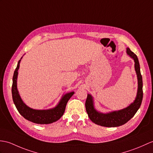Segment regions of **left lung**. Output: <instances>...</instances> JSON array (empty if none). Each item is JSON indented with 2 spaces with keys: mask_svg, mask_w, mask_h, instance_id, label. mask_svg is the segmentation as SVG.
<instances>
[{
  "mask_svg": "<svg viewBox=\"0 0 153 153\" xmlns=\"http://www.w3.org/2000/svg\"><path fill=\"white\" fill-rule=\"evenodd\" d=\"M126 52L128 55L134 59L135 62V70H136L138 80V89L136 100L126 108L104 114V113L98 112L94 109L93 97H91V95L87 94V100L85 102V108H86L87 113L89 119L98 125L105 127H117L125 125L132 118L137 111L138 109L140 108L143 93V81H142V76L140 72L139 60L136 55L129 48H127Z\"/></svg>",
  "mask_w": 153,
  "mask_h": 153,
  "instance_id": "obj_1",
  "label": "left lung"
}]
</instances>
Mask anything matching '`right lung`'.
I'll return each mask as SVG.
<instances>
[{
  "mask_svg": "<svg viewBox=\"0 0 153 153\" xmlns=\"http://www.w3.org/2000/svg\"><path fill=\"white\" fill-rule=\"evenodd\" d=\"M21 60L17 63V68L14 71L13 76V83L12 87V98L14 104L20 114L25 119L33 122L34 123L40 124H50L58 120L61 117L65 111L66 104L69 99L74 94V92L65 94L62 97L59 102V104L55 108L48 110H36L31 109L24 104L21 100L20 96L17 89V77L18 74V69L19 68V63Z\"/></svg>",
  "mask_w": 153,
  "mask_h": 153,
  "instance_id": "1",
  "label": "right lung"
}]
</instances>
